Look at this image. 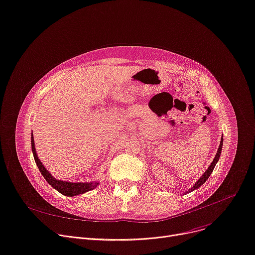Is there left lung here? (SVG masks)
I'll list each match as a JSON object with an SVG mask.
<instances>
[{"label": "left lung", "instance_id": "obj_1", "mask_svg": "<svg viewBox=\"0 0 255 255\" xmlns=\"http://www.w3.org/2000/svg\"><path fill=\"white\" fill-rule=\"evenodd\" d=\"M224 137V136H223ZM222 137V139H220V144H219V147H218V149H217V152H216V155H215V157H214V159H213V161H212V163L210 164V166L208 167V169L207 170L205 171V173L203 174L199 179H198V181L192 186V189H190L188 192L186 193H191V192H193V191H195V190H197L198 188H200V186L204 183L208 178H209V176H210V174L212 173V171H213V169H214V167H215V165H216V163L218 162V160H219V157H220V152H222V148H223V142H224V138Z\"/></svg>", "mask_w": 255, "mask_h": 255}]
</instances>
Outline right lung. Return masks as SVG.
I'll list each match as a JSON object with an SVG mask.
<instances>
[{
    "instance_id": "right-lung-1",
    "label": "right lung",
    "mask_w": 255,
    "mask_h": 255,
    "mask_svg": "<svg viewBox=\"0 0 255 255\" xmlns=\"http://www.w3.org/2000/svg\"><path fill=\"white\" fill-rule=\"evenodd\" d=\"M31 150H32V155L33 158H35L36 164L39 168L40 172L44 176V178L47 180V182L52 186L53 189H55L57 192L60 194L67 196V197H74L77 195H81L86 192L94 190L96 186L98 185V181H91V182H70V181H64V180H59L54 178L51 173L47 170V169L44 167L42 162L40 161L36 147H35V142H33V137H32V133H31Z\"/></svg>"
}]
</instances>
